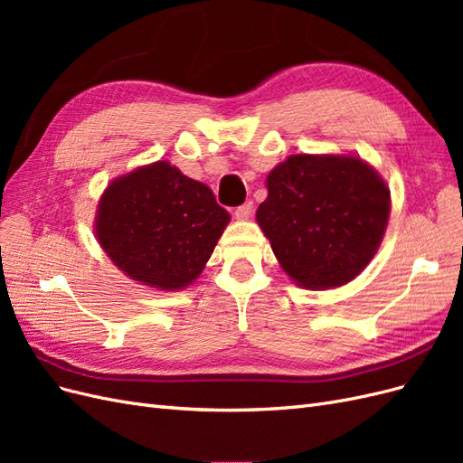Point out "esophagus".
Masks as SVG:
<instances>
[{
    "label": "esophagus",
    "mask_w": 463,
    "mask_h": 463,
    "mask_svg": "<svg viewBox=\"0 0 463 463\" xmlns=\"http://www.w3.org/2000/svg\"><path fill=\"white\" fill-rule=\"evenodd\" d=\"M250 214H253V201H247L241 206L235 208V218L237 220H247Z\"/></svg>",
    "instance_id": "34e87169"
}]
</instances>
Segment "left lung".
Listing matches in <instances>:
<instances>
[{"label":"left lung","mask_w":463,"mask_h":463,"mask_svg":"<svg viewBox=\"0 0 463 463\" xmlns=\"http://www.w3.org/2000/svg\"><path fill=\"white\" fill-rule=\"evenodd\" d=\"M266 187L257 222L298 286L340 288L373 260L390 216V189L373 165L344 154H293Z\"/></svg>","instance_id":"obj_1"}]
</instances>
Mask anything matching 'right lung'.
Returning a JSON list of instances; mask_svg holds the SVG:
<instances>
[{
  "instance_id": "add662e5",
  "label": "right lung",
  "mask_w": 463,
  "mask_h": 463,
  "mask_svg": "<svg viewBox=\"0 0 463 463\" xmlns=\"http://www.w3.org/2000/svg\"><path fill=\"white\" fill-rule=\"evenodd\" d=\"M228 222L204 184L158 160L111 181L98 201L94 232L131 279L175 291L201 276Z\"/></svg>"
}]
</instances>
